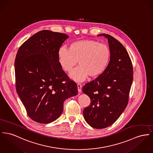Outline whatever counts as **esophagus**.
<instances>
[{"instance_id": "1", "label": "esophagus", "mask_w": 153, "mask_h": 153, "mask_svg": "<svg viewBox=\"0 0 153 153\" xmlns=\"http://www.w3.org/2000/svg\"><path fill=\"white\" fill-rule=\"evenodd\" d=\"M77 87H78V91L79 93H81L82 92V85L81 84H78L77 85Z\"/></svg>"}]
</instances>
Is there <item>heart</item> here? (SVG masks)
Here are the masks:
<instances>
[{"label": "heart", "instance_id": "heart-1", "mask_svg": "<svg viewBox=\"0 0 153 153\" xmlns=\"http://www.w3.org/2000/svg\"><path fill=\"white\" fill-rule=\"evenodd\" d=\"M58 60L64 71H71L77 64L79 67L70 74L75 81L82 82L88 76L94 79L100 76L108 66L111 57L109 47L94 40L72 42L69 49L61 47L58 51Z\"/></svg>", "mask_w": 153, "mask_h": 153}]
</instances>
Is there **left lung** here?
<instances>
[{
	"mask_svg": "<svg viewBox=\"0 0 153 153\" xmlns=\"http://www.w3.org/2000/svg\"><path fill=\"white\" fill-rule=\"evenodd\" d=\"M111 57L105 70L94 80L87 83L82 92L91 99L83 110L86 122L96 129L110 126L126 108L133 81V67L128 53L122 44L108 34Z\"/></svg>",
	"mask_w": 153,
	"mask_h": 153,
	"instance_id": "left-lung-1",
	"label": "left lung"
}]
</instances>
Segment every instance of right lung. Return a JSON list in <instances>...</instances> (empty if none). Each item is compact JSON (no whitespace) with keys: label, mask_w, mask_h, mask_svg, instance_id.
I'll list each match as a JSON object with an SVG mask.
<instances>
[{"label":"right lung","mask_w":153,"mask_h":153,"mask_svg":"<svg viewBox=\"0 0 153 153\" xmlns=\"http://www.w3.org/2000/svg\"><path fill=\"white\" fill-rule=\"evenodd\" d=\"M69 36L43 30L25 41L14 62L16 90L33 121L49 123L63 111V102L78 94L76 84L61 68L58 51Z\"/></svg>","instance_id":"obj_1"}]
</instances>
